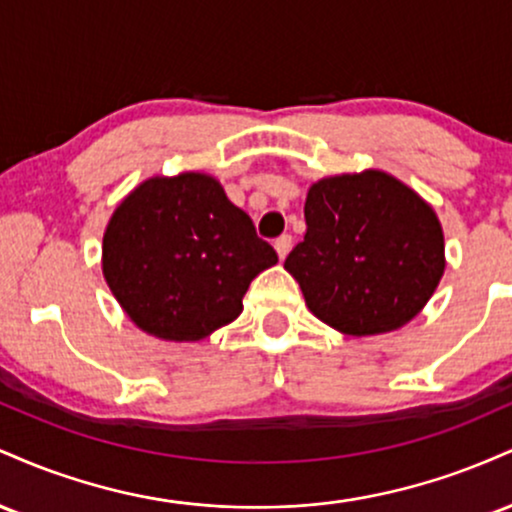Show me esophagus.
<instances>
[{
  "label": "esophagus",
  "mask_w": 512,
  "mask_h": 512,
  "mask_svg": "<svg viewBox=\"0 0 512 512\" xmlns=\"http://www.w3.org/2000/svg\"><path fill=\"white\" fill-rule=\"evenodd\" d=\"M293 245V238L291 236H281L274 240V248H276V255H279V260H286V255H289Z\"/></svg>",
  "instance_id": "esophagus-1"
}]
</instances>
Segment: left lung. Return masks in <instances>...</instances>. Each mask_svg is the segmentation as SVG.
<instances>
[{
    "label": "left lung",
    "mask_w": 512,
    "mask_h": 512,
    "mask_svg": "<svg viewBox=\"0 0 512 512\" xmlns=\"http://www.w3.org/2000/svg\"><path fill=\"white\" fill-rule=\"evenodd\" d=\"M303 243L284 267L310 313L366 337L407 325L445 269L436 211L380 170L315 182L305 199Z\"/></svg>",
    "instance_id": "left-lung-1"
}]
</instances>
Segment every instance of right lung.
<instances>
[{
  "label": "right lung",
  "mask_w": 512,
  "mask_h": 512,
  "mask_svg": "<svg viewBox=\"0 0 512 512\" xmlns=\"http://www.w3.org/2000/svg\"><path fill=\"white\" fill-rule=\"evenodd\" d=\"M279 262L214 178H151L115 209L103 274L137 327L197 342L236 320L250 281Z\"/></svg>",
  "instance_id": "1"
}]
</instances>
